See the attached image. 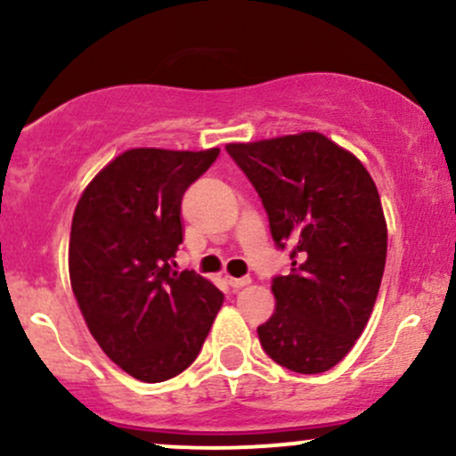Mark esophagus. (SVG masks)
<instances>
[{
    "instance_id": "1",
    "label": "esophagus",
    "mask_w": 456,
    "mask_h": 456,
    "mask_svg": "<svg viewBox=\"0 0 456 456\" xmlns=\"http://www.w3.org/2000/svg\"><path fill=\"white\" fill-rule=\"evenodd\" d=\"M250 282V279H233V276H227V285L232 287V289H240V287H244V285H248Z\"/></svg>"
}]
</instances>
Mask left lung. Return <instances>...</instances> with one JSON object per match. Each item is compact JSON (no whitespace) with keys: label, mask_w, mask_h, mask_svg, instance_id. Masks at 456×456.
Returning a JSON list of instances; mask_svg holds the SVG:
<instances>
[{"label":"left lung","mask_w":456,"mask_h":456,"mask_svg":"<svg viewBox=\"0 0 456 456\" xmlns=\"http://www.w3.org/2000/svg\"><path fill=\"white\" fill-rule=\"evenodd\" d=\"M268 212L291 272L272 279L276 308L257 328L264 352L302 375L332 369L373 311L388 229L373 177L322 133L229 143Z\"/></svg>","instance_id":"left-lung-1"}]
</instances>
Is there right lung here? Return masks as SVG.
<instances>
[{
	"mask_svg": "<svg viewBox=\"0 0 456 456\" xmlns=\"http://www.w3.org/2000/svg\"><path fill=\"white\" fill-rule=\"evenodd\" d=\"M218 154L128 150L77 203L68 248L72 291L102 352L139 381L159 384L195 362L223 306L210 281L171 268L184 240L182 197Z\"/></svg>",
	"mask_w": 456,
	"mask_h": 456,
	"instance_id": "obj_1",
	"label": "right lung"
}]
</instances>
